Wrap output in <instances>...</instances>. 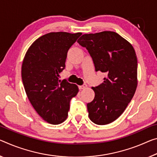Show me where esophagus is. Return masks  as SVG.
Masks as SVG:
<instances>
[{"label": "esophagus", "instance_id": "obj_1", "mask_svg": "<svg viewBox=\"0 0 157 157\" xmlns=\"http://www.w3.org/2000/svg\"><path fill=\"white\" fill-rule=\"evenodd\" d=\"M78 87L79 89H80V90H82V89H85L86 87H87V85H86V84H83V85L79 86Z\"/></svg>", "mask_w": 157, "mask_h": 157}]
</instances>
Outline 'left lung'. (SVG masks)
<instances>
[{
	"label": "left lung",
	"instance_id": "1",
	"mask_svg": "<svg viewBox=\"0 0 157 157\" xmlns=\"http://www.w3.org/2000/svg\"><path fill=\"white\" fill-rule=\"evenodd\" d=\"M78 43L88 50L96 71L105 74L103 82L92 87L95 97L87 103L89 119L98 125L110 124L124 113L136 92V52L131 43L113 31L84 34Z\"/></svg>",
	"mask_w": 157,
	"mask_h": 157
}]
</instances>
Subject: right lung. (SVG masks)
Instances as JSON below:
<instances>
[{
    "label": "right lung",
    "instance_id": "obj_1",
    "mask_svg": "<svg viewBox=\"0 0 157 157\" xmlns=\"http://www.w3.org/2000/svg\"><path fill=\"white\" fill-rule=\"evenodd\" d=\"M82 33L52 32L40 37L25 54L21 78L31 105L44 121L59 124L67 119L70 101L79 89L59 73L65 68L67 53Z\"/></svg>",
    "mask_w": 157,
    "mask_h": 157
}]
</instances>
